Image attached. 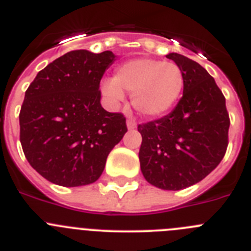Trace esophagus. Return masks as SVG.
I'll return each mask as SVG.
<instances>
[{"label":"esophagus","instance_id":"obj_1","mask_svg":"<svg viewBox=\"0 0 251 251\" xmlns=\"http://www.w3.org/2000/svg\"><path fill=\"white\" fill-rule=\"evenodd\" d=\"M127 127H128V129L132 130V129H134V128L137 127V123L134 121H132V119H128V121H127Z\"/></svg>","mask_w":251,"mask_h":251}]
</instances>
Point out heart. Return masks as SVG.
<instances>
[{"mask_svg": "<svg viewBox=\"0 0 251 251\" xmlns=\"http://www.w3.org/2000/svg\"><path fill=\"white\" fill-rule=\"evenodd\" d=\"M185 76L178 65L162 60L134 59L115 70L114 79L101 83V93L118 103L124 93L132 94V105L139 114L154 118L170 112L179 100Z\"/></svg>", "mask_w": 251, "mask_h": 251, "instance_id": "b5f03b06", "label": "heart"}]
</instances>
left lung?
<instances>
[{"label":"left lung","mask_w":251,"mask_h":251,"mask_svg":"<svg viewBox=\"0 0 251 251\" xmlns=\"http://www.w3.org/2000/svg\"><path fill=\"white\" fill-rule=\"evenodd\" d=\"M185 76L183 95L170 114L139 124L141 171L151 185L178 191L200 182L227 148L230 119L215 79L194 60L171 52Z\"/></svg>","instance_id":"8db88e82"}]
</instances>
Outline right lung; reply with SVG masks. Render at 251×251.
Segmentation results:
<instances>
[{
  "instance_id": "right-lung-1",
  "label": "right lung",
  "mask_w": 251,
  "mask_h": 251,
  "mask_svg": "<svg viewBox=\"0 0 251 251\" xmlns=\"http://www.w3.org/2000/svg\"><path fill=\"white\" fill-rule=\"evenodd\" d=\"M112 51L74 50L44 68L25 93L20 142L31 167L64 187L95 182L127 132L121 113L100 104L99 84Z\"/></svg>"
}]
</instances>
